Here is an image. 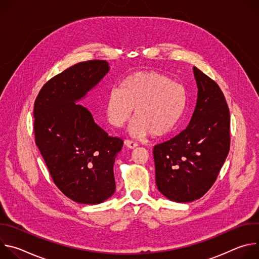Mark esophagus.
<instances>
[{
  "label": "esophagus",
  "mask_w": 259,
  "mask_h": 259,
  "mask_svg": "<svg viewBox=\"0 0 259 259\" xmlns=\"http://www.w3.org/2000/svg\"><path fill=\"white\" fill-rule=\"evenodd\" d=\"M125 144L129 147V149H134V147H136V146L138 145L137 142H135V141H133V140H130V139H127V140L125 141Z\"/></svg>",
  "instance_id": "1"
}]
</instances>
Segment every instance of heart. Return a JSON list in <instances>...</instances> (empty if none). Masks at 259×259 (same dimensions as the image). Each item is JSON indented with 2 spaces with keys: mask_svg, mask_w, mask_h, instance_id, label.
Here are the masks:
<instances>
[{
  "mask_svg": "<svg viewBox=\"0 0 259 259\" xmlns=\"http://www.w3.org/2000/svg\"><path fill=\"white\" fill-rule=\"evenodd\" d=\"M184 87L158 71H139L126 77L118 90L110 91L104 102L108 123L124 127L134 117L130 133L142 137H160L176 126L187 106Z\"/></svg>",
  "mask_w": 259,
  "mask_h": 259,
  "instance_id": "b5f03b06",
  "label": "heart"
}]
</instances>
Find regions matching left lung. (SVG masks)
Returning a JSON list of instances; mask_svg holds the SVG:
<instances>
[{
  "label": "left lung",
  "mask_w": 259,
  "mask_h": 259,
  "mask_svg": "<svg viewBox=\"0 0 259 259\" xmlns=\"http://www.w3.org/2000/svg\"><path fill=\"white\" fill-rule=\"evenodd\" d=\"M198 99L182 132L154 147L156 183L169 200L188 203L213 186L231 144L230 109L219 86L196 66Z\"/></svg>",
  "instance_id": "1"
}]
</instances>
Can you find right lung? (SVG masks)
Returning <instances> with one entry per match:
<instances>
[{"label":"right lung","instance_id":"right-lung-1","mask_svg":"<svg viewBox=\"0 0 259 259\" xmlns=\"http://www.w3.org/2000/svg\"><path fill=\"white\" fill-rule=\"evenodd\" d=\"M108 70L105 60L77 63L49 80L34 101L35 144L56 187L81 204H99L116 190L114 163L124 142L76 103Z\"/></svg>","mask_w":259,"mask_h":259}]
</instances>
